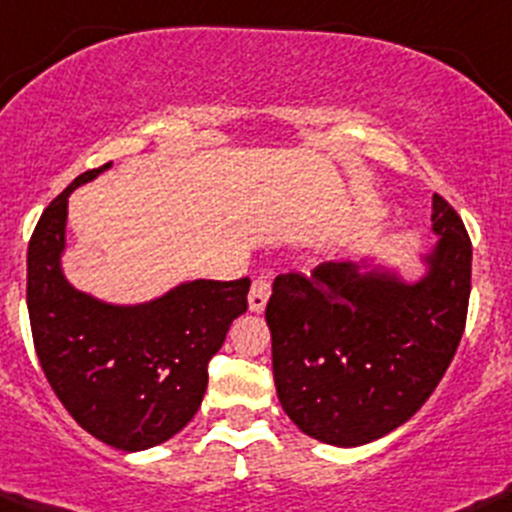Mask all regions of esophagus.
Instances as JSON below:
<instances>
[{
  "label": "esophagus",
  "mask_w": 512,
  "mask_h": 512,
  "mask_svg": "<svg viewBox=\"0 0 512 512\" xmlns=\"http://www.w3.org/2000/svg\"><path fill=\"white\" fill-rule=\"evenodd\" d=\"M268 298H271V281H268V278H256V281L251 283L249 291V308L254 310V313H263Z\"/></svg>",
  "instance_id": "1"
}]
</instances>
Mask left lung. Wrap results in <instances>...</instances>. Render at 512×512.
I'll list each match as a JSON object with an SVG mask.
<instances>
[{"label": "left lung", "mask_w": 512, "mask_h": 512, "mask_svg": "<svg viewBox=\"0 0 512 512\" xmlns=\"http://www.w3.org/2000/svg\"><path fill=\"white\" fill-rule=\"evenodd\" d=\"M431 221L441 239L414 286L350 263L276 276L266 305L273 379L303 434L370 444L412 419L449 370L466 328L471 239L441 194Z\"/></svg>", "instance_id": "8db88e82"}]
</instances>
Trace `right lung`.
Wrapping results in <instances>:
<instances>
[{"mask_svg":"<svg viewBox=\"0 0 512 512\" xmlns=\"http://www.w3.org/2000/svg\"><path fill=\"white\" fill-rule=\"evenodd\" d=\"M108 167L78 175L41 214L26 254V305L36 357L66 412L103 444L140 451L197 414L209 360L249 308L251 281L182 283L135 308L68 286L59 263L68 194Z\"/></svg>","mask_w":512,"mask_h":512,"instance_id":"right-lung-1","label":"right lung"}]
</instances>
